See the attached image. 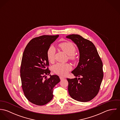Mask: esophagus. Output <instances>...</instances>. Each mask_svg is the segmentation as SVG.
Instances as JSON below:
<instances>
[{"label": "esophagus", "instance_id": "obj_1", "mask_svg": "<svg viewBox=\"0 0 120 120\" xmlns=\"http://www.w3.org/2000/svg\"><path fill=\"white\" fill-rule=\"evenodd\" d=\"M60 80H62L63 79H65V78L64 77H62V76H60Z\"/></svg>", "mask_w": 120, "mask_h": 120}]
</instances>
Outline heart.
<instances>
[{
    "label": "heart",
    "mask_w": 120,
    "mask_h": 120,
    "mask_svg": "<svg viewBox=\"0 0 120 120\" xmlns=\"http://www.w3.org/2000/svg\"><path fill=\"white\" fill-rule=\"evenodd\" d=\"M59 46L63 51L69 56V58L71 60H75L76 59V56L75 55L76 50V48L72 42L70 41L64 42L60 43ZM55 54V48L51 46L49 48L47 52L48 59L50 62L54 61ZM52 69L55 73L61 75H66L68 73L69 71L71 70L72 67L68 63H58L53 66Z\"/></svg>",
    "instance_id": "heart-1"
}]
</instances>
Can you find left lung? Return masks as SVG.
I'll list each match as a JSON object with an SVG mask.
<instances>
[{
	"label": "left lung",
	"mask_w": 120,
	"mask_h": 120,
	"mask_svg": "<svg viewBox=\"0 0 120 120\" xmlns=\"http://www.w3.org/2000/svg\"><path fill=\"white\" fill-rule=\"evenodd\" d=\"M77 46L79 60L71 73L79 78L67 79L70 97L81 102H87L98 94L103 80V63L94 44L79 34L66 36Z\"/></svg>",
	"instance_id": "obj_1"
}]
</instances>
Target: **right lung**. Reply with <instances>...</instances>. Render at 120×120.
<instances>
[{
    "label": "right lung",
    "instance_id": "obj_1",
    "mask_svg": "<svg viewBox=\"0 0 120 120\" xmlns=\"http://www.w3.org/2000/svg\"><path fill=\"white\" fill-rule=\"evenodd\" d=\"M59 35H44L32 39L23 52L20 76L22 86L26 98L37 105H43L53 98V88L60 81L57 75H49L47 52Z\"/></svg>",
    "mask_w": 120,
    "mask_h": 120
}]
</instances>
